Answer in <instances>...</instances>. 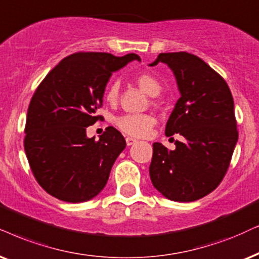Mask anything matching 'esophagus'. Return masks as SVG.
<instances>
[{"mask_svg":"<svg viewBox=\"0 0 259 259\" xmlns=\"http://www.w3.org/2000/svg\"><path fill=\"white\" fill-rule=\"evenodd\" d=\"M125 141H126L127 146H132V145H134V143H136V140L133 139V137H126Z\"/></svg>","mask_w":259,"mask_h":259,"instance_id":"34e87169","label":"esophagus"}]
</instances>
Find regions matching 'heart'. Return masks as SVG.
I'll return each mask as SVG.
<instances>
[{"instance_id": "heart-1", "label": "heart", "mask_w": 259, "mask_h": 259, "mask_svg": "<svg viewBox=\"0 0 259 259\" xmlns=\"http://www.w3.org/2000/svg\"><path fill=\"white\" fill-rule=\"evenodd\" d=\"M136 83L150 97H156L161 92V83L152 74L142 73L136 76ZM119 97V83L112 82L107 88L105 98L110 104H116ZM114 123L120 132L134 137H145L152 132L156 119L152 114H123L117 117Z\"/></svg>"}]
</instances>
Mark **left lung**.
Here are the masks:
<instances>
[{
    "label": "left lung",
    "instance_id": "obj_1",
    "mask_svg": "<svg viewBox=\"0 0 259 259\" xmlns=\"http://www.w3.org/2000/svg\"><path fill=\"white\" fill-rule=\"evenodd\" d=\"M167 64L181 98L166 124V136L179 134L176 149L153 143L149 176L154 188L176 202L199 199L220 184L238 141L234 101L221 75L188 52L160 54L149 64Z\"/></svg>",
    "mask_w": 259,
    "mask_h": 259
}]
</instances>
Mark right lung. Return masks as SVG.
<instances>
[{"label": "right lung", "mask_w": 259, "mask_h": 259, "mask_svg": "<svg viewBox=\"0 0 259 259\" xmlns=\"http://www.w3.org/2000/svg\"><path fill=\"white\" fill-rule=\"evenodd\" d=\"M134 60L141 58L136 54L76 52L63 58L35 90L24 146L34 178L49 195L80 203L105 188L126 142L113 126L106 127L99 140L88 139L86 129L101 119L97 112L111 75Z\"/></svg>", "instance_id": "add662e5"}]
</instances>
